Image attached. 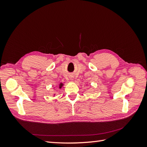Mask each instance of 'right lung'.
I'll use <instances>...</instances> for the list:
<instances>
[{"label":"right lung","instance_id":"1","mask_svg":"<svg viewBox=\"0 0 147 147\" xmlns=\"http://www.w3.org/2000/svg\"><path fill=\"white\" fill-rule=\"evenodd\" d=\"M63 86V83H60V84H59V88H62V86Z\"/></svg>","mask_w":147,"mask_h":147}]
</instances>
